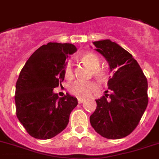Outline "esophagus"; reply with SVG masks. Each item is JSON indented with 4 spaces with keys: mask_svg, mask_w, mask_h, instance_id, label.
<instances>
[{
    "mask_svg": "<svg viewBox=\"0 0 159 159\" xmlns=\"http://www.w3.org/2000/svg\"><path fill=\"white\" fill-rule=\"evenodd\" d=\"M84 102V99H81V98H79V99H78V102L80 103V104L83 103Z\"/></svg>",
    "mask_w": 159,
    "mask_h": 159,
    "instance_id": "34e87169",
    "label": "esophagus"
}]
</instances>
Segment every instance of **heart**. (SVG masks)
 <instances>
[{
    "mask_svg": "<svg viewBox=\"0 0 159 159\" xmlns=\"http://www.w3.org/2000/svg\"><path fill=\"white\" fill-rule=\"evenodd\" d=\"M80 61L84 66L89 67L92 74L99 80H106L108 78V72L103 67H101L100 58L93 52H85L80 56ZM64 75L66 79L73 76V68L70 63L66 65ZM98 89V86L93 82H75L70 86V93L78 98H86L91 95L92 93Z\"/></svg>",
    "mask_w": 159,
    "mask_h": 159,
    "instance_id": "obj_1",
    "label": "heart"
}]
</instances>
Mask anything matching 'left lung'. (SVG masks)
<instances>
[{
    "instance_id": "left-lung-1",
    "label": "left lung",
    "mask_w": 159,
    "mask_h": 159,
    "mask_svg": "<svg viewBox=\"0 0 159 159\" xmlns=\"http://www.w3.org/2000/svg\"><path fill=\"white\" fill-rule=\"evenodd\" d=\"M93 44L114 75L108 80L110 93L106 91L96 100L97 109L90 116V124L103 137L123 138L136 128L147 107V79L132 55L117 43L104 40Z\"/></svg>"
}]
</instances>
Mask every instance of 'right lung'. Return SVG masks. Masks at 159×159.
Listing matches in <instances>:
<instances>
[{"instance_id":"obj_1","label":"right lung","mask_w":159,"mask_h":159,"mask_svg":"<svg viewBox=\"0 0 159 159\" xmlns=\"http://www.w3.org/2000/svg\"><path fill=\"white\" fill-rule=\"evenodd\" d=\"M74 44L49 42L36 49L21 70L15 89L16 115L28 134L47 140L62 132L77 98H58L53 89L64 80L66 58L76 52Z\"/></svg>"}]
</instances>
